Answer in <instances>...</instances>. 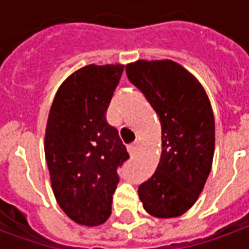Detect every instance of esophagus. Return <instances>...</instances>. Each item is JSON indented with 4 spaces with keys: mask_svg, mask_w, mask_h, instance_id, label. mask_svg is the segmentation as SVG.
<instances>
[{
    "mask_svg": "<svg viewBox=\"0 0 249 249\" xmlns=\"http://www.w3.org/2000/svg\"><path fill=\"white\" fill-rule=\"evenodd\" d=\"M139 148H140L139 142H133V144H130V145H127V151H129L130 157H134V155L137 154V151H139Z\"/></svg>",
    "mask_w": 249,
    "mask_h": 249,
    "instance_id": "34e87169",
    "label": "esophagus"
}]
</instances>
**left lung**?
Listing matches in <instances>:
<instances>
[{"label":"left lung","mask_w":249,"mask_h":249,"mask_svg":"<svg viewBox=\"0 0 249 249\" xmlns=\"http://www.w3.org/2000/svg\"><path fill=\"white\" fill-rule=\"evenodd\" d=\"M126 74L157 112L162 154L155 173L139 187L151 216L170 219L196 204L209 176L215 152V118L202 84L170 59H139Z\"/></svg>","instance_id":"1"}]
</instances>
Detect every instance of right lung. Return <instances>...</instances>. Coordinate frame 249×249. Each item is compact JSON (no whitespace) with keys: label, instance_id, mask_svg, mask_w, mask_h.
<instances>
[{"label":"right lung","instance_id":"obj_1","mask_svg":"<svg viewBox=\"0 0 249 249\" xmlns=\"http://www.w3.org/2000/svg\"><path fill=\"white\" fill-rule=\"evenodd\" d=\"M124 65H87L59 86L45 127V159L58 205L74 223L107 222L129 154L107 109Z\"/></svg>","mask_w":249,"mask_h":249}]
</instances>
